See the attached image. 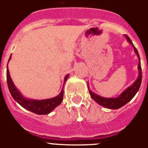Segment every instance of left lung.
I'll return each mask as SVG.
<instances>
[{
  "instance_id": "obj_1",
  "label": "left lung",
  "mask_w": 148,
  "mask_h": 148,
  "mask_svg": "<svg viewBox=\"0 0 148 148\" xmlns=\"http://www.w3.org/2000/svg\"><path fill=\"white\" fill-rule=\"evenodd\" d=\"M125 38L127 40V41L130 43L132 45V47L134 49V52L136 54L137 57L138 58V76L136 80L133 82V84L131 86L128 87L127 88H126V90H125L119 95L118 97L116 98H106V97H101L100 95L95 94V92H93L91 90H90V87H89V84L87 82V87L89 89V92L90 94V96L95 101V102L98 103L99 105L103 106L104 108H108V109H112V110H116L119 109V108H121L123 106L126 104L127 103H128L133 99L135 95L136 94V92L138 91V89L141 86V83H142V67H141V62H140V57H139V55H138V51H137L136 48L134 47L132 40H130V38L128 37L127 35H125Z\"/></svg>"
}]
</instances>
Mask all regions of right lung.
<instances>
[{"mask_svg": "<svg viewBox=\"0 0 148 148\" xmlns=\"http://www.w3.org/2000/svg\"><path fill=\"white\" fill-rule=\"evenodd\" d=\"M10 59H11V56H10L9 61H10ZM6 67H7L6 79H7L9 90H10V93H11L14 100L17 101L21 106H22L23 108H25L29 111H31V112L35 113V114L47 115L51 113L56 107H58L62 102L63 95H64V90H63V88L61 90V92L58 94V95L54 98H51V99H44V100H35V99L25 98L13 83L11 77H10L9 69H8V64ZM68 77H69V75H66L65 76L64 84L67 80Z\"/></svg>", "mask_w": 148, "mask_h": 148, "instance_id": "obj_1", "label": "right lung"}]
</instances>
